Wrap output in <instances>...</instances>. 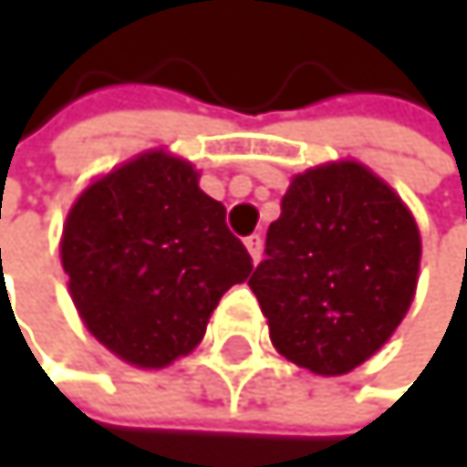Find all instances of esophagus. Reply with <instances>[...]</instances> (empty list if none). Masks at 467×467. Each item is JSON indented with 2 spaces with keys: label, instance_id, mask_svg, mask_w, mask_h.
I'll use <instances>...</instances> for the list:
<instances>
[{
  "label": "esophagus",
  "instance_id": "obj_1",
  "mask_svg": "<svg viewBox=\"0 0 467 467\" xmlns=\"http://www.w3.org/2000/svg\"><path fill=\"white\" fill-rule=\"evenodd\" d=\"M246 249H249L252 260L257 263L260 254H263V235H257V232H254V235H249V238H246Z\"/></svg>",
  "mask_w": 467,
  "mask_h": 467
}]
</instances>
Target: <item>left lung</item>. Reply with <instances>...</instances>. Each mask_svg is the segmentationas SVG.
<instances>
[{
	"mask_svg": "<svg viewBox=\"0 0 467 467\" xmlns=\"http://www.w3.org/2000/svg\"><path fill=\"white\" fill-rule=\"evenodd\" d=\"M420 232L389 184L358 162L299 173L249 280L275 348L317 375L364 364L406 317Z\"/></svg>",
	"mask_w": 467,
	"mask_h": 467,
	"instance_id": "left-lung-1",
	"label": "left lung"
}]
</instances>
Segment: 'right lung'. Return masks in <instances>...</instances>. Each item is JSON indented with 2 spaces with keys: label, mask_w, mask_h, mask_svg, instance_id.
I'll return each mask as SVG.
<instances>
[{
  "label": "right lung",
  "mask_w": 467,
  "mask_h": 467,
  "mask_svg": "<svg viewBox=\"0 0 467 467\" xmlns=\"http://www.w3.org/2000/svg\"><path fill=\"white\" fill-rule=\"evenodd\" d=\"M61 263L72 302L122 361L168 367L204 338L218 299L252 275L226 207L184 159L150 150L86 187Z\"/></svg>",
  "instance_id": "right-lung-1"
}]
</instances>
